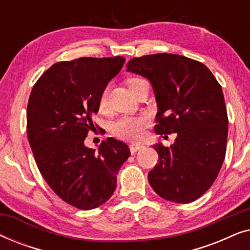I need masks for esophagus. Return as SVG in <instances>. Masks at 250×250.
Here are the masks:
<instances>
[{
  "label": "esophagus",
  "instance_id": "esophagus-1",
  "mask_svg": "<svg viewBox=\"0 0 250 250\" xmlns=\"http://www.w3.org/2000/svg\"><path fill=\"white\" fill-rule=\"evenodd\" d=\"M143 148V145L142 143H138V142H132L131 145H129V150H131L132 153H135L136 151H139L140 149Z\"/></svg>",
  "mask_w": 250,
  "mask_h": 250
}]
</instances>
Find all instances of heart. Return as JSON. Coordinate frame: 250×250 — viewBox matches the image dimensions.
I'll return each instance as SVG.
<instances>
[{
  "label": "heart",
  "mask_w": 250,
  "mask_h": 250,
  "mask_svg": "<svg viewBox=\"0 0 250 250\" xmlns=\"http://www.w3.org/2000/svg\"><path fill=\"white\" fill-rule=\"evenodd\" d=\"M142 81L139 78H132L128 81L129 87L138 83V82ZM105 102V93L101 95L100 99V105L104 104ZM148 123L146 116H123L116 121L112 125V129H114L115 134L118 135L119 138L128 139V140H138L141 138L145 133V128Z\"/></svg>",
  "instance_id": "1"
}]
</instances>
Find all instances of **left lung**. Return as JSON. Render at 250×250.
<instances>
[{
	"mask_svg": "<svg viewBox=\"0 0 250 250\" xmlns=\"http://www.w3.org/2000/svg\"><path fill=\"white\" fill-rule=\"evenodd\" d=\"M126 70L152 85L156 133H176L169 148L153 146L159 159L148 174L150 186L165 200L192 203L211 187L224 162L229 122L221 85L205 64L179 54L133 58Z\"/></svg>",
	"mask_w": 250,
	"mask_h": 250,
	"instance_id": "1",
	"label": "left lung"
}]
</instances>
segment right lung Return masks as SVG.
<instances>
[{
  "mask_svg": "<svg viewBox=\"0 0 250 250\" xmlns=\"http://www.w3.org/2000/svg\"><path fill=\"white\" fill-rule=\"evenodd\" d=\"M124 62V57H112L54 63L30 93L27 135L36 165L57 196L80 209H93L112 196L131 155L128 146L114 138L98 151L84 145L101 95Z\"/></svg>",
  "mask_w": 250,
  "mask_h": 250,
  "instance_id": "right-lung-1",
  "label": "right lung"
}]
</instances>
